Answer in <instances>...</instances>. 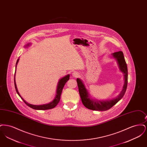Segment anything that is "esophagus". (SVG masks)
<instances>
[{
    "instance_id": "esophagus-1",
    "label": "esophagus",
    "mask_w": 147,
    "mask_h": 147,
    "mask_svg": "<svg viewBox=\"0 0 147 147\" xmlns=\"http://www.w3.org/2000/svg\"><path fill=\"white\" fill-rule=\"evenodd\" d=\"M72 76H73V77L76 78V77H79V73L78 72H77V71H74V72H73V73H72Z\"/></svg>"
}]
</instances>
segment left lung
I'll return each mask as SVG.
<instances>
[{
	"label": "left lung",
	"instance_id": "obj_1",
	"mask_svg": "<svg viewBox=\"0 0 147 147\" xmlns=\"http://www.w3.org/2000/svg\"><path fill=\"white\" fill-rule=\"evenodd\" d=\"M112 56L115 58L119 65V68L123 73L124 76L125 82L122 90L119 95L117 97L109 101H98L97 100L90 99L88 91L86 90L84 83L79 78H77V82L79 92L82 99L83 104L88 109L94 111H106L111 109L117 102L123 98L126 92L128 83V70L123 53L122 51H119L112 53Z\"/></svg>",
	"mask_w": 147,
	"mask_h": 147
}]
</instances>
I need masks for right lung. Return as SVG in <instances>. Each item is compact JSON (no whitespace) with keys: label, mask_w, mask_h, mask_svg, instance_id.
<instances>
[{"label":"right lung","mask_w":147,"mask_h":147,"mask_svg":"<svg viewBox=\"0 0 147 147\" xmlns=\"http://www.w3.org/2000/svg\"><path fill=\"white\" fill-rule=\"evenodd\" d=\"M30 46V44H28L26 45V46ZM18 59L17 60V62L16 63V69H15V74H14V85H15V90L16 91V92L18 93V94L19 95V96L21 98V99L23 100V101L29 106L30 107L35 109V110H49V109H51L54 108L55 107H56L57 105L58 104V102H59L60 100V98H61V93L62 91L63 90V87L65 85V83H67V82L69 79V77H70V75L68 74L65 77H63L62 79H61L59 82H58V84L57 85V91H56V97L54 98V100L51 101V102H49L47 104H44V105H31L28 104V102H27L23 98H22L21 95H20L19 91L18 90L17 87H16V82H15V73H16V66H17V64L18 63L19 61Z\"/></svg>","instance_id":"1"}]
</instances>
